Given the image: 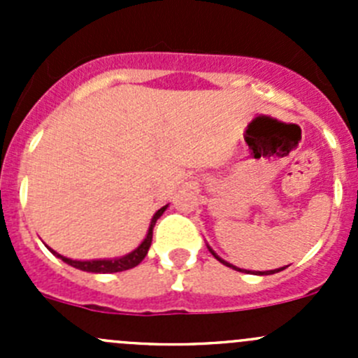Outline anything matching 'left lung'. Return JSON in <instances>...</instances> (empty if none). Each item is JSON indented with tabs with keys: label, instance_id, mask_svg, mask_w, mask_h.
I'll list each match as a JSON object with an SVG mask.
<instances>
[{
	"label": "left lung",
	"instance_id": "obj_1",
	"mask_svg": "<svg viewBox=\"0 0 358 358\" xmlns=\"http://www.w3.org/2000/svg\"><path fill=\"white\" fill-rule=\"evenodd\" d=\"M209 251H211V249H209ZM211 255H213V256H215V258H216V259H218V262H220V263H223V265L230 266V268H234V270H239V272H249V270H241V268H237V266L230 265V263L223 262V259H222V258H220V256H216V255H215V252H213V251H211ZM284 268H286V266H282V268H277V270H268V272H258V273H259V275H270V273H275V272H280V270H284Z\"/></svg>",
	"mask_w": 358,
	"mask_h": 358
}]
</instances>
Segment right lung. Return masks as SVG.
Wrapping results in <instances>:
<instances>
[{"label":"right lung","instance_id":"1","mask_svg":"<svg viewBox=\"0 0 358 358\" xmlns=\"http://www.w3.org/2000/svg\"><path fill=\"white\" fill-rule=\"evenodd\" d=\"M166 208H168V206L161 208L156 213V215H154L152 222H150V227H149V232H147V237L143 239V243L140 244V246L136 248L135 251L129 252V255H126V256H122V258H117V259H93V262H76V259H69V258H66V256H60L59 252H55L53 249H50V248L48 249L53 252V255L59 256L62 262H66L67 265L74 266V268L83 270V272L114 273V272H122V270H129V268H133V266L138 265V263H142V259L147 256V251H149L150 243H152L154 225H156L159 216L164 213Z\"/></svg>","mask_w":358,"mask_h":358}]
</instances>
